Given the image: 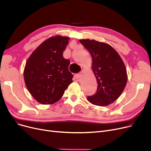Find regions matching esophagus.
<instances>
[{
	"instance_id": "obj_1",
	"label": "esophagus",
	"mask_w": 151,
	"mask_h": 151,
	"mask_svg": "<svg viewBox=\"0 0 151 151\" xmlns=\"http://www.w3.org/2000/svg\"><path fill=\"white\" fill-rule=\"evenodd\" d=\"M82 76H83V73H82V72H81V73H80L76 74L75 78H76V79H78V80H80V79L82 78Z\"/></svg>"
}]
</instances>
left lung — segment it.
<instances>
[{"label": "left lung", "instance_id": "1", "mask_svg": "<svg viewBox=\"0 0 151 151\" xmlns=\"http://www.w3.org/2000/svg\"><path fill=\"white\" fill-rule=\"evenodd\" d=\"M80 42L92 55V69L98 84L96 93L88 96L87 100L100 106L111 104L121 96L127 82L122 59L113 47L106 43L89 39Z\"/></svg>", "mask_w": 151, "mask_h": 151}]
</instances>
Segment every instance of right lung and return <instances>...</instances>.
Here are the masks:
<instances>
[{
  "mask_svg": "<svg viewBox=\"0 0 151 151\" xmlns=\"http://www.w3.org/2000/svg\"><path fill=\"white\" fill-rule=\"evenodd\" d=\"M69 37L56 35L46 40L27 59L24 79L30 94L40 104L59 101L73 82L70 60L63 57Z\"/></svg>",
  "mask_w": 151,
  "mask_h": 151,
  "instance_id": "obj_1",
  "label": "right lung"
}]
</instances>
